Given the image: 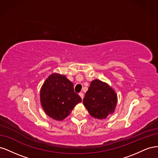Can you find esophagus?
Here are the masks:
<instances>
[{
  "label": "esophagus",
  "instance_id": "esophagus-1",
  "mask_svg": "<svg viewBox=\"0 0 158 158\" xmlns=\"http://www.w3.org/2000/svg\"><path fill=\"white\" fill-rule=\"evenodd\" d=\"M79 95L81 97V98H82V99L84 98V94H83V93H82V92L80 93V94H79Z\"/></svg>",
  "mask_w": 158,
  "mask_h": 158
}]
</instances>
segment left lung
I'll list each match as a JSON object with an SVG mask.
<instances>
[{"label":"left lung","instance_id":"1","mask_svg":"<svg viewBox=\"0 0 158 158\" xmlns=\"http://www.w3.org/2000/svg\"><path fill=\"white\" fill-rule=\"evenodd\" d=\"M117 103V95L114 90L102 81L95 79L85 94L83 103L90 115L95 118H106L113 114Z\"/></svg>","mask_w":158,"mask_h":158}]
</instances>
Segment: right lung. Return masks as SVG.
Instances as JSON below:
<instances>
[{"label": "right lung", "mask_w": 158, "mask_h": 158, "mask_svg": "<svg viewBox=\"0 0 158 158\" xmlns=\"http://www.w3.org/2000/svg\"><path fill=\"white\" fill-rule=\"evenodd\" d=\"M40 102L47 115L56 121H63L82 102V98L74 92L73 82L64 75L52 73L41 86Z\"/></svg>", "instance_id": "add662e5"}]
</instances>
